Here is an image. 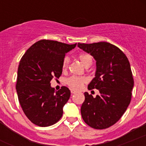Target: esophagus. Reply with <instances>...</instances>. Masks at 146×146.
I'll use <instances>...</instances> for the list:
<instances>
[{
    "mask_svg": "<svg viewBox=\"0 0 146 146\" xmlns=\"http://www.w3.org/2000/svg\"><path fill=\"white\" fill-rule=\"evenodd\" d=\"M76 92V91H75V90H73V89L71 90V94H75Z\"/></svg>",
    "mask_w": 146,
    "mask_h": 146,
    "instance_id": "1",
    "label": "esophagus"
}]
</instances>
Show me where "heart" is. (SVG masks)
<instances>
[{"label":"heart","instance_id":"heart-1","mask_svg":"<svg viewBox=\"0 0 146 146\" xmlns=\"http://www.w3.org/2000/svg\"><path fill=\"white\" fill-rule=\"evenodd\" d=\"M79 59L81 61L85 66L92 64V57L89 54L87 53H81L79 54ZM69 59L68 57H64L63 60H62V69L66 70L68 67ZM87 82V78L85 76H72L70 77L67 78L66 80V84L68 86L70 89H74V90H78L80 89L83 86L84 83Z\"/></svg>","mask_w":146,"mask_h":146}]
</instances>
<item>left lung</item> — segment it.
Listing matches in <instances>:
<instances>
[{
  "instance_id": "8db88e82",
  "label": "left lung",
  "mask_w": 146,
  "mask_h": 146,
  "mask_svg": "<svg viewBox=\"0 0 146 146\" xmlns=\"http://www.w3.org/2000/svg\"><path fill=\"white\" fill-rule=\"evenodd\" d=\"M78 47L96 60V76L88 89L100 92L96 98L85 92L82 117L94 129H106L120 120L131 101L134 81L130 64L124 53L108 42L78 43Z\"/></svg>"
}]
</instances>
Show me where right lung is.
<instances>
[{
    "mask_svg": "<svg viewBox=\"0 0 146 146\" xmlns=\"http://www.w3.org/2000/svg\"><path fill=\"white\" fill-rule=\"evenodd\" d=\"M76 44L40 40L26 50L19 61L16 84L19 104L34 124L49 127L63 115V108L70 96L66 86L55 92L50 80L62 73V60Z\"/></svg>",
    "mask_w": 146,
    "mask_h": 146,
    "instance_id": "add662e5",
    "label": "right lung"
}]
</instances>
